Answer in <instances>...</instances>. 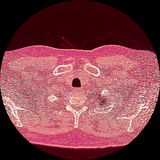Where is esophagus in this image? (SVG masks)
Here are the masks:
<instances>
[{
	"instance_id": "obj_1",
	"label": "esophagus",
	"mask_w": 160,
	"mask_h": 160,
	"mask_svg": "<svg viewBox=\"0 0 160 160\" xmlns=\"http://www.w3.org/2000/svg\"><path fill=\"white\" fill-rule=\"evenodd\" d=\"M79 90H80L79 88H76V89H74V92H79Z\"/></svg>"
}]
</instances>
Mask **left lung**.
Returning <instances> with one entry per match:
<instances>
[{"label": "left lung", "mask_w": 160, "mask_h": 160, "mask_svg": "<svg viewBox=\"0 0 160 160\" xmlns=\"http://www.w3.org/2000/svg\"><path fill=\"white\" fill-rule=\"evenodd\" d=\"M95 92V94H92V95H94V97H95V100L96 101V102L99 105L100 108V107H103L106 106L107 103L106 99H107V98H108V96H105L104 98H102L101 96L102 95L101 93V89H100V91H99V89H98V90H96ZM108 100H109V98H108Z\"/></svg>", "instance_id": "obj_1"}]
</instances>
